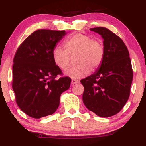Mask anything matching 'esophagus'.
<instances>
[{
  "label": "esophagus",
  "instance_id": "esophagus-1",
  "mask_svg": "<svg viewBox=\"0 0 146 146\" xmlns=\"http://www.w3.org/2000/svg\"><path fill=\"white\" fill-rule=\"evenodd\" d=\"M80 82V81H79L78 80H75V79H73V80H71V84L73 85V84H78Z\"/></svg>",
  "mask_w": 146,
  "mask_h": 146
}]
</instances>
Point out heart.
<instances>
[{
    "label": "heart",
    "instance_id": "heart-1",
    "mask_svg": "<svg viewBox=\"0 0 146 146\" xmlns=\"http://www.w3.org/2000/svg\"><path fill=\"white\" fill-rule=\"evenodd\" d=\"M64 48L55 47L52 56L54 63L62 71L69 67L71 57L77 56L75 62L78 64L65 72V75L70 78H83L90 71L98 69L103 62L105 55L103 44L88 35L81 33L71 35L64 42Z\"/></svg>",
    "mask_w": 146,
    "mask_h": 146
}]
</instances>
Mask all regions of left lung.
I'll list each match as a JSON object with an SVG mask.
<instances>
[{"instance_id": "left-lung-1", "label": "left lung", "mask_w": 146, "mask_h": 146, "mask_svg": "<svg viewBox=\"0 0 146 146\" xmlns=\"http://www.w3.org/2000/svg\"><path fill=\"white\" fill-rule=\"evenodd\" d=\"M104 39L105 55L98 71L81 80L82 100L90 111L109 117L121 111L130 93L133 71L129 52L123 40L105 27H94Z\"/></svg>"}]
</instances>
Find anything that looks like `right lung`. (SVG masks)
<instances>
[{"mask_svg": "<svg viewBox=\"0 0 146 146\" xmlns=\"http://www.w3.org/2000/svg\"><path fill=\"white\" fill-rule=\"evenodd\" d=\"M65 31L38 29L20 45L13 64L12 88L19 108L35 119L52 115L60 104V95L69 88L71 79L54 63L53 48Z\"/></svg>", "mask_w": 146, "mask_h": 146, "instance_id": "add662e5", "label": "right lung"}]
</instances>
